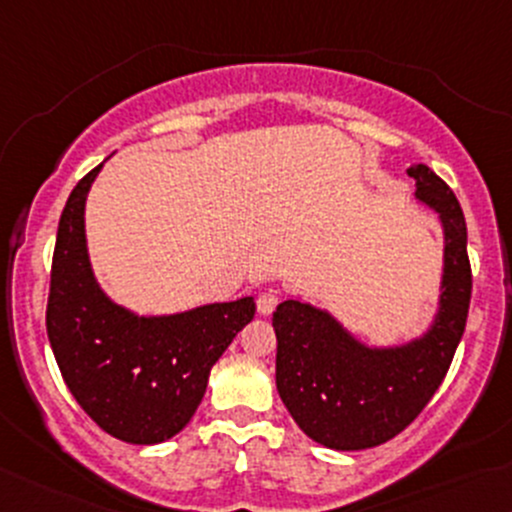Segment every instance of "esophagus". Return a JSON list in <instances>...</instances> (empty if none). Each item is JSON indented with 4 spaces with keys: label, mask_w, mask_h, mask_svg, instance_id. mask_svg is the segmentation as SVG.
<instances>
[{
    "label": "esophagus",
    "mask_w": 512,
    "mask_h": 512,
    "mask_svg": "<svg viewBox=\"0 0 512 512\" xmlns=\"http://www.w3.org/2000/svg\"><path fill=\"white\" fill-rule=\"evenodd\" d=\"M279 303V294L277 291H265V294L257 296V311H260V316H272L274 308H277Z\"/></svg>",
    "instance_id": "1"
}]
</instances>
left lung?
Segmentation results:
<instances>
[{"mask_svg":"<svg viewBox=\"0 0 512 512\" xmlns=\"http://www.w3.org/2000/svg\"><path fill=\"white\" fill-rule=\"evenodd\" d=\"M415 199L440 216L445 252L437 313L401 345H367L325 308L286 299L274 311L277 391L318 445L355 452L384 445L418 418L440 389L471 299L466 223L452 189L430 167L411 165Z\"/></svg>","mask_w":512,"mask_h":512,"instance_id":"obj_1","label":"left lung"}]
</instances>
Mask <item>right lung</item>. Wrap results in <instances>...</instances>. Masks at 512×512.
<instances>
[{
    "label": "right lung",
    "mask_w": 512,
    "mask_h": 512,
    "mask_svg": "<svg viewBox=\"0 0 512 512\" xmlns=\"http://www.w3.org/2000/svg\"><path fill=\"white\" fill-rule=\"evenodd\" d=\"M94 167L77 182L55 240L48 340L82 411L131 445H157L184 430L199 408L211 367L255 316V299L206 303L170 316H138L104 294L84 233Z\"/></svg>",
    "instance_id": "right-lung-1"
}]
</instances>
